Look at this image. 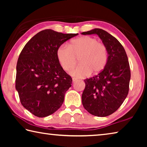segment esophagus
<instances>
[{
	"label": "esophagus",
	"instance_id": "obj_1",
	"mask_svg": "<svg viewBox=\"0 0 147 147\" xmlns=\"http://www.w3.org/2000/svg\"><path fill=\"white\" fill-rule=\"evenodd\" d=\"M77 78H73V82H76L77 81Z\"/></svg>",
	"mask_w": 147,
	"mask_h": 147
}]
</instances>
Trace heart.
I'll return each mask as SVG.
<instances>
[{
  "instance_id": "heart-1",
  "label": "heart",
  "mask_w": 147,
  "mask_h": 147,
  "mask_svg": "<svg viewBox=\"0 0 147 147\" xmlns=\"http://www.w3.org/2000/svg\"><path fill=\"white\" fill-rule=\"evenodd\" d=\"M56 56L63 70L69 71L74 67L79 59L80 64L71 74L82 78L100 73L105 67L108 60V51L104 44L90 36H82L72 40L67 47L61 45L57 49Z\"/></svg>"
}]
</instances>
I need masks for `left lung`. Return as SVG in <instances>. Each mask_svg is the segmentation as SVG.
<instances>
[{"label":"left lung","mask_w":147,"mask_h":147,"mask_svg":"<svg viewBox=\"0 0 147 147\" xmlns=\"http://www.w3.org/2000/svg\"><path fill=\"white\" fill-rule=\"evenodd\" d=\"M96 34L108 51L105 67L97 75L84 80L82 104L89 113L106 117L116 111L127 96L130 80V69L124 47L115 37L100 28L82 32Z\"/></svg>","instance_id":"obj_1"}]
</instances>
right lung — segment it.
I'll return each instance as SVG.
<instances>
[{
	"label": "right lung",
	"instance_id": "right-lung-1",
	"mask_svg": "<svg viewBox=\"0 0 147 147\" xmlns=\"http://www.w3.org/2000/svg\"><path fill=\"white\" fill-rule=\"evenodd\" d=\"M77 35L44 30L22 50L16 67V88L22 105L35 116H49L63 104L72 78L61 67L56 51Z\"/></svg>",
	"mask_w": 147,
	"mask_h": 147
}]
</instances>
